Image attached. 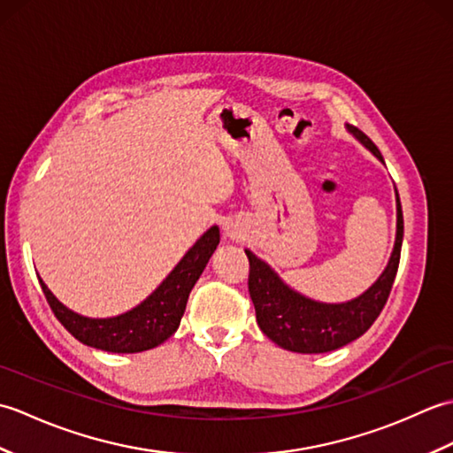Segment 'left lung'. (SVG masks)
I'll return each instance as SVG.
<instances>
[{"label":"left lung","instance_id":"left-lung-1","mask_svg":"<svg viewBox=\"0 0 453 453\" xmlns=\"http://www.w3.org/2000/svg\"><path fill=\"white\" fill-rule=\"evenodd\" d=\"M349 130L383 161L375 143L362 130ZM403 245V210L397 195V239L389 265L370 290L346 303H319L290 290L271 266L245 251L249 258V294L261 331L286 350L300 354L329 352L358 339L378 319L395 282Z\"/></svg>","mask_w":453,"mask_h":453}]
</instances>
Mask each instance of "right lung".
<instances>
[{"instance_id": "right-lung-1", "label": "right lung", "mask_w": 453, "mask_h": 453, "mask_svg": "<svg viewBox=\"0 0 453 453\" xmlns=\"http://www.w3.org/2000/svg\"><path fill=\"white\" fill-rule=\"evenodd\" d=\"M218 243L219 229L214 226L180 258V263L146 302L111 319H89L70 311L56 300L41 278L38 282L56 319L80 342L107 352H142L156 349L179 329L192 286L206 268Z\"/></svg>"}]
</instances>
